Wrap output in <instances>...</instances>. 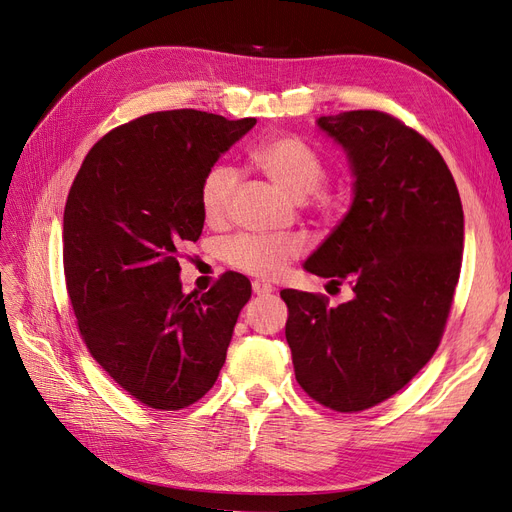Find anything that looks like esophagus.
Here are the masks:
<instances>
[{
	"instance_id": "34e87169",
	"label": "esophagus",
	"mask_w": 512,
	"mask_h": 512,
	"mask_svg": "<svg viewBox=\"0 0 512 512\" xmlns=\"http://www.w3.org/2000/svg\"><path fill=\"white\" fill-rule=\"evenodd\" d=\"M252 290H254V294H258V297H265V294H271L275 288L267 282L256 280V282H252Z\"/></svg>"
}]
</instances>
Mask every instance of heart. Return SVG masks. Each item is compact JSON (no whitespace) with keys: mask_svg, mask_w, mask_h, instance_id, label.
I'll use <instances>...</instances> for the list:
<instances>
[{"mask_svg":"<svg viewBox=\"0 0 512 512\" xmlns=\"http://www.w3.org/2000/svg\"><path fill=\"white\" fill-rule=\"evenodd\" d=\"M254 164L265 173L273 183L294 198H305L314 194L327 175V166L320 153L305 143L301 136L280 134L269 141L260 143L252 151ZM239 175L228 164H213L200 179L198 200L205 218L215 222L222 220L232 196L237 192ZM316 205L324 209L329 198L324 192H316ZM303 254V241L299 237H269V235H239L226 241L224 260L232 269L243 271L247 275L271 277L282 275L292 260Z\"/></svg>","mask_w":512,"mask_h":512,"instance_id":"heart-1","label":"heart"}]
</instances>
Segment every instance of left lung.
Returning <instances> with one entry per match:
<instances>
[{
    "label": "left lung",
    "instance_id": "obj_1",
    "mask_svg": "<svg viewBox=\"0 0 512 512\" xmlns=\"http://www.w3.org/2000/svg\"><path fill=\"white\" fill-rule=\"evenodd\" d=\"M354 175L346 218L305 269L344 282L352 299L282 290L294 376L318 404L361 412L421 371L444 335L463 252L455 179L423 134L382 111L320 117Z\"/></svg>",
    "mask_w": 512,
    "mask_h": 512
}]
</instances>
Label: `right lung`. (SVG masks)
Instances as JSON below:
<instances>
[{"instance_id":"add662e5","label":"right lung","mask_w":512,"mask_h":512,"mask_svg":"<svg viewBox=\"0 0 512 512\" xmlns=\"http://www.w3.org/2000/svg\"><path fill=\"white\" fill-rule=\"evenodd\" d=\"M194 108L117 126L91 147L64 209V275L76 327L123 391L156 410H181L220 376L252 284L224 273L183 294L179 247L198 241L200 179L254 128Z\"/></svg>"}]
</instances>
